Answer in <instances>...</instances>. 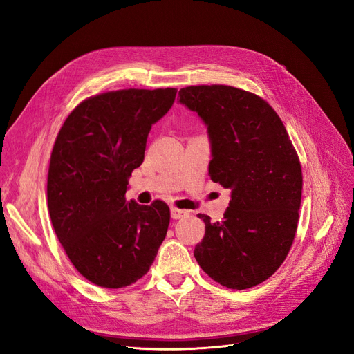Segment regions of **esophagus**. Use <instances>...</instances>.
Returning <instances> with one entry per match:
<instances>
[{"label":"esophagus","instance_id":"esophagus-1","mask_svg":"<svg viewBox=\"0 0 354 354\" xmlns=\"http://www.w3.org/2000/svg\"><path fill=\"white\" fill-rule=\"evenodd\" d=\"M170 214H172L174 219H180V218H185V216L188 214V210H182V209H178V207H172V209H170Z\"/></svg>","mask_w":354,"mask_h":354}]
</instances>
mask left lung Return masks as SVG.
<instances>
[{"label": "left lung", "instance_id": "1", "mask_svg": "<svg viewBox=\"0 0 354 354\" xmlns=\"http://www.w3.org/2000/svg\"><path fill=\"white\" fill-rule=\"evenodd\" d=\"M179 101L207 124L213 182L231 188L221 222L198 214L206 232L194 256L226 288L247 290L283 263L299 225L303 174L281 118L261 97L227 85H196Z\"/></svg>", "mask_w": 354, "mask_h": 354}]
</instances>
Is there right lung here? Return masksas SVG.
Segmentation results:
<instances>
[{
	"instance_id": "1",
	"label": "right lung",
	"mask_w": 354,
	"mask_h": 354,
	"mask_svg": "<svg viewBox=\"0 0 354 354\" xmlns=\"http://www.w3.org/2000/svg\"><path fill=\"white\" fill-rule=\"evenodd\" d=\"M178 91L118 89L88 97L57 135L48 167L51 223L81 275L102 288H123L150 270L166 236L170 209L127 201L133 169L144 162L151 124Z\"/></svg>"
}]
</instances>
